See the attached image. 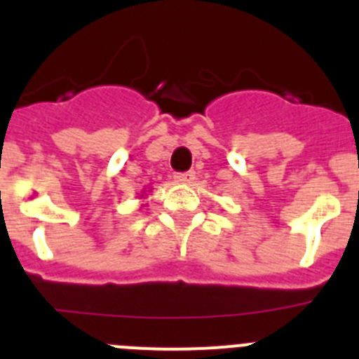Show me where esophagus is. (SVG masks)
Listing matches in <instances>:
<instances>
[{"instance_id":"esophagus-1","label":"esophagus","mask_w":359,"mask_h":359,"mask_svg":"<svg viewBox=\"0 0 359 359\" xmlns=\"http://www.w3.org/2000/svg\"><path fill=\"white\" fill-rule=\"evenodd\" d=\"M194 177H196L194 170H189V172H177V174H174V180H176L177 183H183V185H189V183L194 182Z\"/></svg>"}]
</instances>
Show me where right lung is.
<instances>
[{
  "mask_svg": "<svg viewBox=\"0 0 359 359\" xmlns=\"http://www.w3.org/2000/svg\"><path fill=\"white\" fill-rule=\"evenodd\" d=\"M144 194H145V190H144V192H142V196H140V199H142V198H144Z\"/></svg>",
  "mask_w": 359,
  "mask_h": 359,
  "instance_id": "obj_1",
  "label": "right lung"
}]
</instances>
